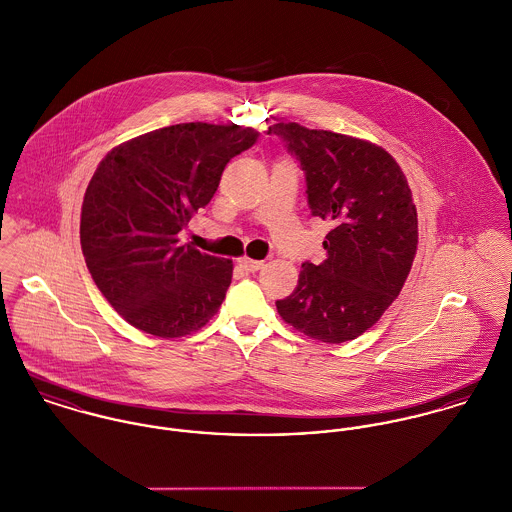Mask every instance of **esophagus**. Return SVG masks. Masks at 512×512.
<instances>
[{
	"label": "esophagus",
	"mask_w": 512,
	"mask_h": 512,
	"mask_svg": "<svg viewBox=\"0 0 512 512\" xmlns=\"http://www.w3.org/2000/svg\"><path fill=\"white\" fill-rule=\"evenodd\" d=\"M238 264H240V268H242L244 272H248V274H254V272H258V270L264 266L262 262L252 260V258H240Z\"/></svg>",
	"instance_id": "34e87169"
}]
</instances>
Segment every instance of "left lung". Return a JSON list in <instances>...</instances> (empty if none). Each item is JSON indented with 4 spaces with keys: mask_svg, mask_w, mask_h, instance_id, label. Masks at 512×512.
<instances>
[{
    "mask_svg": "<svg viewBox=\"0 0 512 512\" xmlns=\"http://www.w3.org/2000/svg\"><path fill=\"white\" fill-rule=\"evenodd\" d=\"M297 159L313 217L329 220L327 258L303 262L297 288L278 313L303 335L345 343L372 327L402 290L418 246V215L400 165L363 140L274 124Z\"/></svg>",
    "mask_w": 512,
    "mask_h": 512,
    "instance_id": "left-lung-1",
    "label": "left lung"
}]
</instances>
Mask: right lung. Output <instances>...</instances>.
Wrapping results in <instances>:
<instances>
[{
	"mask_svg": "<svg viewBox=\"0 0 512 512\" xmlns=\"http://www.w3.org/2000/svg\"><path fill=\"white\" fill-rule=\"evenodd\" d=\"M258 138L236 124H175L100 161L82 203L80 246L94 284L130 325L173 339L219 311L232 262L179 246V232L211 203L226 163Z\"/></svg>",
	"mask_w": 512,
	"mask_h": 512,
	"instance_id": "obj_1",
	"label": "right lung"
}]
</instances>
